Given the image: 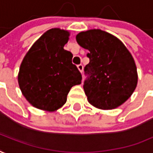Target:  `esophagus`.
Wrapping results in <instances>:
<instances>
[{"label": "esophagus", "instance_id": "34e87169", "mask_svg": "<svg viewBox=\"0 0 153 153\" xmlns=\"http://www.w3.org/2000/svg\"><path fill=\"white\" fill-rule=\"evenodd\" d=\"M77 67H78V69H79V71L83 72V69H84V66H83V64L80 63V64H79Z\"/></svg>", "mask_w": 153, "mask_h": 153}]
</instances>
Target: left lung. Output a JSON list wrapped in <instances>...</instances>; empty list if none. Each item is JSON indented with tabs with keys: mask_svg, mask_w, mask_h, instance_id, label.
I'll return each instance as SVG.
<instances>
[{
	"mask_svg": "<svg viewBox=\"0 0 153 153\" xmlns=\"http://www.w3.org/2000/svg\"><path fill=\"white\" fill-rule=\"evenodd\" d=\"M78 44L88 50L84 90L96 108L113 109L126 102L137 85V70L128 49L120 40L101 29L77 34Z\"/></svg>",
	"mask_w": 153,
	"mask_h": 153,
	"instance_id": "1",
	"label": "left lung"
}]
</instances>
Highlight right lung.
Segmentation results:
<instances>
[{
    "mask_svg": "<svg viewBox=\"0 0 153 153\" xmlns=\"http://www.w3.org/2000/svg\"><path fill=\"white\" fill-rule=\"evenodd\" d=\"M69 33L51 29L42 34L21 63L19 85L34 107L55 111L67 101L72 86L81 84L82 75L72 63L73 54L63 49Z\"/></svg>",
    "mask_w": 153,
    "mask_h": 153,
    "instance_id": "right-lung-1",
    "label": "right lung"
}]
</instances>
